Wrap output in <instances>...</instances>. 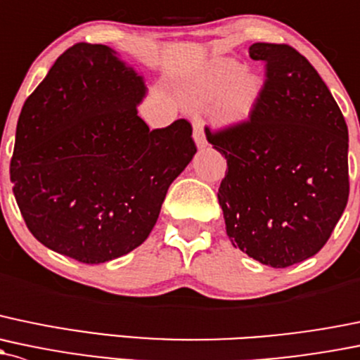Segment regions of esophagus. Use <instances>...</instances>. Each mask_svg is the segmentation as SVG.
Returning <instances> with one entry per match:
<instances>
[{
  "label": "esophagus",
  "instance_id": "obj_1",
  "mask_svg": "<svg viewBox=\"0 0 360 360\" xmlns=\"http://www.w3.org/2000/svg\"><path fill=\"white\" fill-rule=\"evenodd\" d=\"M193 139H195L196 146H198L200 150L207 146V138H205V132H203L202 120H195V122H193Z\"/></svg>",
  "mask_w": 360,
  "mask_h": 360
}]
</instances>
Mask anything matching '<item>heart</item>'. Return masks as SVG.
<instances>
[{"mask_svg":"<svg viewBox=\"0 0 360 360\" xmlns=\"http://www.w3.org/2000/svg\"><path fill=\"white\" fill-rule=\"evenodd\" d=\"M259 75L245 72L234 60H215L202 74L188 79L179 98L188 108H209L219 103L217 117L224 126H241L255 112L262 96Z\"/></svg>","mask_w":360,"mask_h":360,"instance_id":"heart-1","label":"heart"}]
</instances>
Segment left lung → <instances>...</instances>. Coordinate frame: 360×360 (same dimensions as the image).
Instances as JSON below:
<instances>
[{
	"mask_svg": "<svg viewBox=\"0 0 360 360\" xmlns=\"http://www.w3.org/2000/svg\"><path fill=\"white\" fill-rule=\"evenodd\" d=\"M267 63L248 122L207 139L228 160L217 198L231 243L276 269L326 245L349 200V129L331 91L288 44L255 43Z\"/></svg>",
	"mask_w": 360,
	"mask_h": 360,
	"instance_id": "8db88e82",
	"label": "left lung"
}]
</instances>
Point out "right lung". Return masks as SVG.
Returning a JSON list of instances; mask_svg holds the SVG:
<instances>
[{"instance_id":"right-lung-1","label":"right lung","mask_w":360,"mask_h":360,"mask_svg":"<svg viewBox=\"0 0 360 360\" xmlns=\"http://www.w3.org/2000/svg\"><path fill=\"white\" fill-rule=\"evenodd\" d=\"M146 94L145 77L115 50L79 43L25 100L10 179L44 247L103 264L148 238L196 146L184 119L148 129L138 117Z\"/></svg>"}]
</instances>
